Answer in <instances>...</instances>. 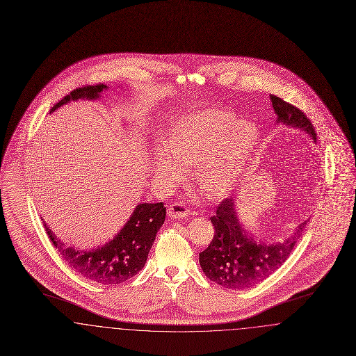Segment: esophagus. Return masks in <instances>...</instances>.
Wrapping results in <instances>:
<instances>
[{"label": "esophagus", "instance_id": "1", "mask_svg": "<svg viewBox=\"0 0 356 356\" xmlns=\"http://www.w3.org/2000/svg\"><path fill=\"white\" fill-rule=\"evenodd\" d=\"M167 212H168L170 219H181V218L189 216V209L183 203L170 204Z\"/></svg>", "mask_w": 356, "mask_h": 356}]
</instances>
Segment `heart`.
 I'll list each match as a JSON object with an SVG mask.
<instances>
[{
  "mask_svg": "<svg viewBox=\"0 0 356 356\" xmlns=\"http://www.w3.org/2000/svg\"><path fill=\"white\" fill-rule=\"evenodd\" d=\"M257 143V129L248 121L221 109H205L177 120L154 157L159 177L175 183L193 167L199 188L209 197L229 195L244 177Z\"/></svg>",
  "mask_w": 356,
  "mask_h": 356,
  "instance_id": "heart-1",
  "label": "heart"
}]
</instances>
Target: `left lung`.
Returning a JSON list of instances; mask_svg holds the SVG:
<instances>
[{"label":"left lung","instance_id":"8db88e82","mask_svg":"<svg viewBox=\"0 0 356 356\" xmlns=\"http://www.w3.org/2000/svg\"><path fill=\"white\" fill-rule=\"evenodd\" d=\"M270 97L277 122L303 131L316 143L315 128L300 109L277 96ZM211 221L215 235L208 248L199 254L200 267L209 280L221 287L238 291L252 287L280 268L292 254L307 224V220L300 222L283 241L256 240L238 219L235 197L222 200Z\"/></svg>","mask_w":356,"mask_h":356}]
</instances>
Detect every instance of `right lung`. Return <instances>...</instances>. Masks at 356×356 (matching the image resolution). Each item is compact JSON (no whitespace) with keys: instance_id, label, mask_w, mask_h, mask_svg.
Returning <instances> with one entry per match:
<instances>
[{"instance_id":"obj_1","label":"right lung","mask_w":356,"mask_h":356,"mask_svg":"<svg viewBox=\"0 0 356 356\" xmlns=\"http://www.w3.org/2000/svg\"><path fill=\"white\" fill-rule=\"evenodd\" d=\"M106 89L108 86L104 84L74 89L51 108V113L69 102L97 100ZM165 213L163 203L137 204L134 213L116 236L102 247L85 251L64 244L45 221L44 227L53 245L72 270L96 283L112 286L134 277L144 268L156 234L165 220Z\"/></svg>"}]
</instances>
